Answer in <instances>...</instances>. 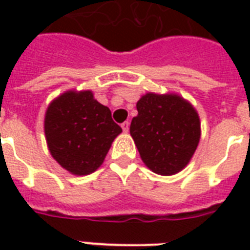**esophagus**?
Here are the masks:
<instances>
[{"label":"esophagus","instance_id":"1","mask_svg":"<svg viewBox=\"0 0 250 250\" xmlns=\"http://www.w3.org/2000/svg\"><path fill=\"white\" fill-rule=\"evenodd\" d=\"M122 129H123V132H128L129 122H125V123H122Z\"/></svg>","mask_w":250,"mask_h":250}]
</instances>
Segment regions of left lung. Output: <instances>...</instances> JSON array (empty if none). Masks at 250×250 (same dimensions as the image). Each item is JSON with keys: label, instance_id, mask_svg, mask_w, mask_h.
Masks as SVG:
<instances>
[{"label": "left lung", "instance_id": "left-lung-1", "mask_svg": "<svg viewBox=\"0 0 250 250\" xmlns=\"http://www.w3.org/2000/svg\"><path fill=\"white\" fill-rule=\"evenodd\" d=\"M129 132L145 166L170 176L192 160L201 137L200 117L193 105L176 93L148 92L136 104Z\"/></svg>", "mask_w": 250, "mask_h": 250}]
</instances>
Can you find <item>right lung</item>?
Wrapping results in <instances>:
<instances>
[{"label": "right lung", "mask_w": 250, "mask_h": 250, "mask_svg": "<svg viewBox=\"0 0 250 250\" xmlns=\"http://www.w3.org/2000/svg\"><path fill=\"white\" fill-rule=\"evenodd\" d=\"M49 152L72 175L97 170L122 128L92 90H67L49 104L44 119Z\"/></svg>", "instance_id": "add662e5"}]
</instances>
